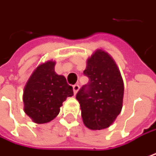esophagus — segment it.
Instances as JSON below:
<instances>
[{"instance_id":"obj_1","label":"esophagus","mask_w":156,"mask_h":156,"mask_svg":"<svg viewBox=\"0 0 156 156\" xmlns=\"http://www.w3.org/2000/svg\"><path fill=\"white\" fill-rule=\"evenodd\" d=\"M78 90H79V86L78 85H74L73 86V92H74V94H76Z\"/></svg>"}]
</instances>
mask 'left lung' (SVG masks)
Instances as JSON below:
<instances>
[{"mask_svg":"<svg viewBox=\"0 0 156 156\" xmlns=\"http://www.w3.org/2000/svg\"><path fill=\"white\" fill-rule=\"evenodd\" d=\"M83 73L89 80L76 94L83 122L90 129H106L122 108L124 86L120 71L107 52L97 50Z\"/></svg>","mask_w":156,"mask_h":156,"instance_id":"left-lung-1","label":"left lung"}]
</instances>
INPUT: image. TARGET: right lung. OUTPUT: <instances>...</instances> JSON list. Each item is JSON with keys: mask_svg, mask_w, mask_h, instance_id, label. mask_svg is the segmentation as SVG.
Segmentation results:
<instances>
[{"mask_svg": "<svg viewBox=\"0 0 156 156\" xmlns=\"http://www.w3.org/2000/svg\"><path fill=\"white\" fill-rule=\"evenodd\" d=\"M54 66L51 61L39 65L24 89V111L38 124L53 120L67 97L73 95L72 87L65 77L54 72Z\"/></svg>", "mask_w": 156, "mask_h": 156, "instance_id": "right-lung-1", "label": "right lung"}]
</instances>
